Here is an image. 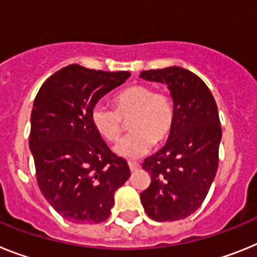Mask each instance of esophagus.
<instances>
[{
    "mask_svg": "<svg viewBox=\"0 0 257 257\" xmlns=\"http://www.w3.org/2000/svg\"><path fill=\"white\" fill-rule=\"evenodd\" d=\"M129 164V168H131L132 172H135L136 169H138V167H140V164H138L137 162H128Z\"/></svg>",
    "mask_w": 257,
    "mask_h": 257,
    "instance_id": "34e87169",
    "label": "esophagus"
}]
</instances>
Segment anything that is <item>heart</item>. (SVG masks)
Listing matches in <instances>:
<instances>
[{"instance_id": "obj_1", "label": "heart", "mask_w": 257, "mask_h": 257, "mask_svg": "<svg viewBox=\"0 0 257 257\" xmlns=\"http://www.w3.org/2000/svg\"><path fill=\"white\" fill-rule=\"evenodd\" d=\"M115 108L103 103L93 106L90 120L95 131L113 142L121 135L124 120L129 119L131 133L115 146V153L135 159L150 151L154 144H162L171 135L176 120L175 102L164 91H154L144 84L121 90L113 98Z\"/></svg>"}]
</instances>
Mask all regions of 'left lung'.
I'll list each match as a JSON object with an SVG mask.
<instances>
[{"instance_id": "8db88e82", "label": "left lung", "mask_w": 257, "mask_h": 257, "mask_svg": "<svg viewBox=\"0 0 257 257\" xmlns=\"http://www.w3.org/2000/svg\"><path fill=\"white\" fill-rule=\"evenodd\" d=\"M140 76L166 84L176 108L167 144L142 163L151 177L141 193L142 206L155 221L182 220L202 206L217 172V104L204 81L181 67L142 71Z\"/></svg>"}]
</instances>
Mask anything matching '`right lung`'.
Returning <instances> with one entry per match:
<instances>
[{"instance_id": "add662e5", "label": "right lung", "mask_w": 257, "mask_h": 257, "mask_svg": "<svg viewBox=\"0 0 257 257\" xmlns=\"http://www.w3.org/2000/svg\"><path fill=\"white\" fill-rule=\"evenodd\" d=\"M129 76L71 64L51 75L36 95L30 135L36 178L45 199L68 221L107 220L113 194L131 176L126 160L108 149L90 120L93 106Z\"/></svg>"}]
</instances>
